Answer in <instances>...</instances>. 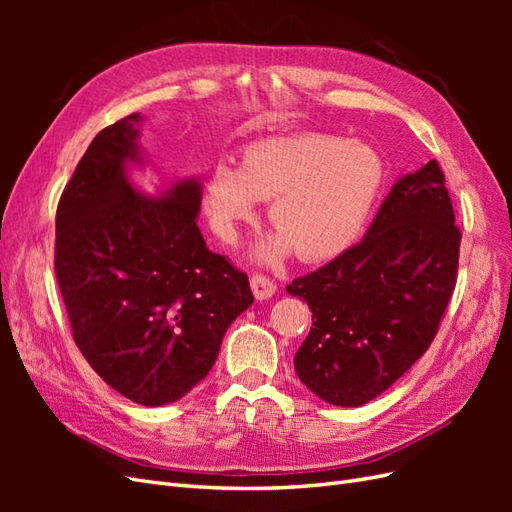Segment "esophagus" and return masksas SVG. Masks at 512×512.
I'll return each instance as SVG.
<instances>
[{"mask_svg":"<svg viewBox=\"0 0 512 512\" xmlns=\"http://www.w3.org/2000/svg\"><path fill=\"white\" fill-rule=\"evenodd\" d=\"M250 286H252L254 297H256L258 301L271 299L273 294H275V288H277V286L269 280L267 275H260V273H254V275L250 277Z\"/></svg>","mask_w":512,"mask_h":512,"instance_id":"34e87169","label":"esophagus"}]
</instances>
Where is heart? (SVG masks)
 I'll return each instance as SVG.
<instances>
[{
  "instance_id": "1",
  "label": "heart",
  "mask_w": 512,
  "mask_h": 512,
  "mask_svg": "<svg viewBox=\"0 0 512 512\" xmlns=\"http://www.w3.org/2000/svg\"><path fill=\"white\" fill-rule=\"evenodd\" d=\"M376 151L327 134L269 138L247 147L237 168L218 164L207 183V207L224 239L254 218L256 200H271L277 235L256 247L265 262L292 250L303 262H324L359 237L382 188Z\"/></svg>"
}]
</instances>
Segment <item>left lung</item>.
I'll list each match as a JSON object with an SVG mask.
<instances>
[{"mask_svg":"<svg viewBox=\"0 0 512 512\" xmlns=\"http://www.w3.org/2000/svg\"><path fill=\"white\" fill-rule=\"evenodd\" d=\"M459 243L444 173L429 160L393 185L361 243L286 288L312 309L294 354L307 389L356 408L404 376L438 333Z\"/></svg>","mask_w":512,"mask_h":512,"instance_id":"left-lung-1","label":"left lung"}]
</instances>
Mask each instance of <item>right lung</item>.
I'll use <instances>...</instances> for the list:
<instances>
[{"mask_svg":"<svg viewBox=\"0 0 512 512\" xmlns=\"http://www.w3.org/2000/svg\"><path fill=\"white\" fill-rule=\"evenodd\" d=\"M141 121L134 113L104 128L76 166L57 205L55 275L87 363L153 408L209 374L254 294L200 235V181H177L158 198L132 185L128 166H143Z\"/></svg>","mask_w":512,"mask_h":512,"instance_id":"add662e5","label":"right lung"}]
</instances>
